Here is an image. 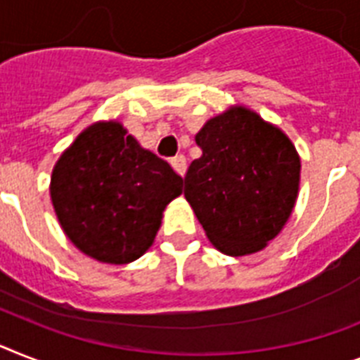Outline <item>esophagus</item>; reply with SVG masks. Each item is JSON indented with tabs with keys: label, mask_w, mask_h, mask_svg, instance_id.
<instances>
[{
	"label": "esophagus",
	"mask_w": 360,
	"mask_h": 360,
	"mask_svg": "<svg viewBox=\"0 0 360 360\" xmlns=\"http://www.w3.org/2000/svg\"><path fill=\"white\" fill-rule=\"evenodd\" d=\"M171 165H173V169L176 171V174H180V176H184L186 174V156H174L173 160H171Z\"/></svg>",
	"instance_id": "esophagus-1"
}]
</instances>
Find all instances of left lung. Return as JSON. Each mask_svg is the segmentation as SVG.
Returning a JSON list of instances; mask_svg holds the SVG:
<instances>
[{"mask_svg":"<svg viewBox=\"0 0 360 360\" xmlns=\"http://www.w3.org/2000/svg\"><path fill=\"white\" fill-rule=\"evenodd\" d=\"M195 141L202 156L187 169L184 197L207 239L231 257L261 252L298 198V150L280 127L243 105L210 117Z\"/></svg>","mask_w":360,"mask_h":360,"instance_id":"8db88e82","label":"left lung"}]
</instances>
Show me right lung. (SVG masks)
<instances>
[{
	"label": "right lung",
	"mask_w": 360,
	"mask_h": 360,
	"mask_svg": "<svg viewBox=\"0 0 360 360\" xmlns=\"http://www.w3.org/2000/svg\"><path fill=\"white\" fill-rule=\"evenodd\" d=\"M182 176L120 121H95L60 154L51 202L68 239L101 263L127 265L153 246Z\"/></svg>",
	"instance_id": "obj_1"
}]
</instances>
